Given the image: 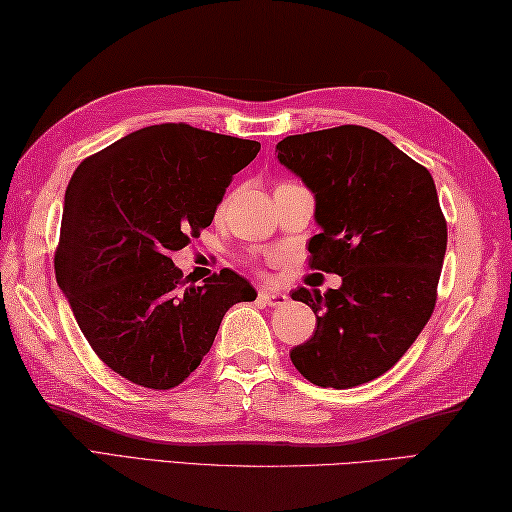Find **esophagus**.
<instances>
[{"label": "esophagus", "mask_w": 512, "mask_h": 512, "mask_svg": "<svg viewBox=\"0 0 512 512\" xmlns=\"http://www.w3.org/2000/svg\"><path fill=\"white\" fill-rule=\"evenodd\" d=\"M259 301H264L266 306H284V303L288 301V297L284 295V292H275V290L262 288V290H259Z\"/></svg>", "instance_id": "1"}]
</instances>
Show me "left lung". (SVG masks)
Instances as JSON below:
<instances>
[{
  "mask_svg": "<svg viewBox=\"0 0 512 512\" xmlns=\"http://www.w3.org/2000/svg\"><path fill=\"white\" fill-rule=\"evenodd\" d=\"M277 158L314 193L321 233L310 268L341 288H297L317 314L312 339L290 358L310 383L347 389L394 367L436 308L447 220L431 173L361 125L288 136Z\"/></svg>",
  "mask_w": 512,
  "mask_h": 512,
  "instance_id": "obj_1",
  "label": "left lung"
}]
</instances>
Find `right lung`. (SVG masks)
<instances>
[{
	"mask_svg": "<svg viewBox=\"0 0 512 512\" xmlns=\"http://www.w3.org/2000/svg\"><path fill=\"white\" fill-rule=\"evenodd\" d=\"M257 140L184 123L138 129L85 158L65 189L57 284L101 361L149 389L180 385L211 350L226 310L257 292L233 270L184 286L171 262L211 226Z\"/></svg>",
	"mask_w": 512,
	"mask_h": 512,
	"instance_id": "obj_1",
	"label": "right lung"
}]
</instances>
